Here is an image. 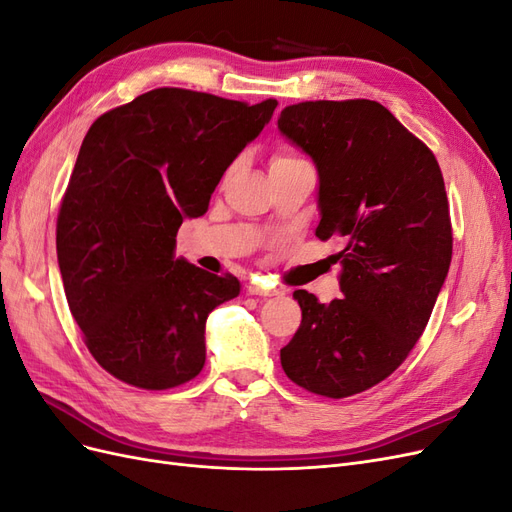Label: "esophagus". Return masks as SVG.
Wrapping results in <instances>:
<instances>
[{
  "label": "esophagus",
  "mask_w": 512,
  "mask_h": 512,
  "mask_svg": "<svg viewBox=\"0 0 512 512\" xmlns=\"http://www.w3.org/2000/svg\"><path fill=\"white\" fill-rule=\"evenodd\" d=\"M247 292H250V294H260V297H273V294H280V290H277V288H271V286H265V284H258V282L247 286Z\"/></svg>",
  "instance_id": "1"
}]
</instances>
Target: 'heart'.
Instances as JSON below:
<instances>
[{
    "instance_id": "heart-1",
    "label": "heart",
    "mask_w": 512,
    "mask_h": 512,
    "mask_svg": "<svg viewBox=\"0 0 512 512\" xmlns=\"http://www.w3.org/2000/svg\"><path fill=\"white\" fill-rule=\"evenodd\" d=\"M290 160H297L292 156V153H286V151H280V153H275L273 156V160H271V164H280V162H290Z\"/></svg>"
}]
</instances>
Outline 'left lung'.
<instances>
[{
  "label": "left lung",
  "mask_w": 512,
  "mask_h": 512,
  "mask_svg": "<svg viewBox=\"0 0 512 512\" xmlns=\"http://www.w3.org/2000/svg\"><path fill=\"white\" fill-rule=\"evenodd\" d=\"M277 128L318 168L316 237H342V299L294 290L301 327L280 350L286 376L342 399L389 378L423 335L453 256L442 170L374 100L286 106Z\"/></svg>",
  "instance_id": "left-lung-1"
}]
</instances>
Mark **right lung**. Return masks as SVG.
<instances>
[{
    "label": "right lung",
    "instance_id": "add662e5",
    "mask_svg": "<svg viewBox=\"0 0 512 512\" xmlns=\"http://www.w3.org/2000/svg\"><path fill=\"white\" fill-rule=\"evenodd\" d=\"M275 106L160 87L91 123L57 215V260L85 346L117 380L164 391L203 369L207 316L241 286L175 258L177 230L207 213Z\"/></svg>",
    "mask_w": 512,
    "mask_h": 512
}]
</instances>
